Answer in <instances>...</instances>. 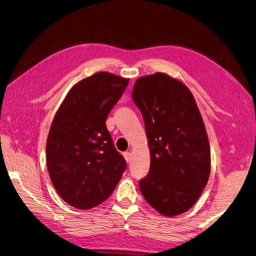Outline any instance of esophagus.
<instances>
[{
    "mask_svg": "<svg viewBox=\"0 0 256 256\" xmlns=\"http://www.w3.org/2000/svg\"><path fill=\"white\" fill-rule=\"evenodd\" d=\"M123 156H124V158H126V162H128H128H130V159H132V154L128 152H124V154H123Z\"/></svg>",
    "mask_w": 256,
    "mask_h": 256,
    "instance_id": "1",
    "label": "esophagus"
}]
</instances>
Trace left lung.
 Instances as JSON below:
<instances>
[{"mask_svg":"<svg viewBox=\"0 0 256 256\" xmlns=\"http://www.w3.org/2000/svg\"><path fill=\"white\" fill-rule=\"evenodd\" d=\"M132 97L142 114L150 171L140 180L144 198L160 214L188 211L211 172L206 130L194 95L178 78L156 72L136 80Z\"/></svg>","mask_w":256,"mask_h":256,"instance_id":"1","label":"left lung"}]
</instances>
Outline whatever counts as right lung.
I'll return each mask as SVG.
<instances>
[{
  "mask_svg": "<svg viewBox=\"0 0 256 256\" xmlns=\"http://www.w3.org/2000/svg\"><path fill=\"white\" fill-rule=\"evenodd\" d=\"M128 78L96 72L70 88L58 108L46 142L48 171L69 206L88 210L107 200L126 162L116 152L106 119Z\"/></svg>",
  "mask_w": 256,
  "mask_h": 256,
  "instance_id": "right-lung-1",
  "label": "right lung"
}]
</instances>
